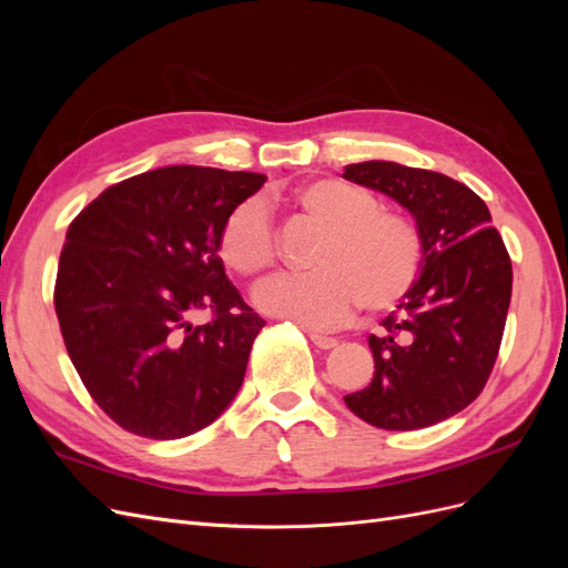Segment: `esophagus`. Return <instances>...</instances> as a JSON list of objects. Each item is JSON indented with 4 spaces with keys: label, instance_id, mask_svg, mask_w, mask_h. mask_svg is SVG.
<instances>
[{
    "label": "esophagus",
    "instance_id": "esophagus-1",
    "mask_svg": "<svg viewBox=\"0 0 568 568\" xmlns=\"http://www.w3.org/2000/svg\"><path fill=\"white\" fill-rule=\"evenodd\" d=\"M311 341L315 343L317 348H322V351H332V348H336V343H338L334 336L317 334V332H311Z\"/></svg>",
    "mask_w": 568,
    "mask_h": 568
}]
</instances>
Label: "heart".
Instances as JSON below:
<instances>
[{
	"label": "heart",
	"instance_id": "1",
	"mask_svg": "<svg viewBox=\"0 0 568 568\" xmlns=\"http://www.w3.org/2000/svg\"><path fill=\"white\" fill-rule=\"evenodd\" d=\"M291 203L324 230V239L307 261L311 274H282L255 288L253 301L263 313L326 329L346 322L355 305L365 313H384L407 296L424 253L415 220L382 209L369 189L338 178L301 184ZM217 253L242 280L274 265L277 244L261 201H242L225 215Z\"/></svg>",
	"mask_w": 568,
	"mask_h": 568
}]
</instances>
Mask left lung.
<instances>
[{
	"mask_svg": "<svg viewBox=\"0 0 568 568\" xmlns=\"http://www.w3.org/2000/svg\"><path fill=\"white\" fill-rule=\"evenodd\" d=\"M415 217L422 272L372 334L374 379L346 405L372 426L415 432L478 398L493 372L511 298V261L490 211L467 184L390 161L343 168Z\"/></svg>",
	"mask_w": 568,
	"mask_h": 568,
	"instance_id": "obj_1",
	"label": "left lung"
}]
</instances>
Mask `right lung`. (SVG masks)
<instances>
[{
	"label": "right lung",
	"instance_id": "1",
	"mask_svg": "<svg viewBox=\"0 0 568 568\" xmlns=\"http://www.w3.org/2000/svg\"><path fill=\"white\" fill-rule=\"evenodd\" d=\"M261 173L168 165L109 186L65 232L54 305L84 388L125 432H201L244 384L265 320L217 255L225 215ZM211 310L214 320L192 325Z\"/></svg>",
	"mask_w": 568,
	"mask_h": 568
}]
</instances>
